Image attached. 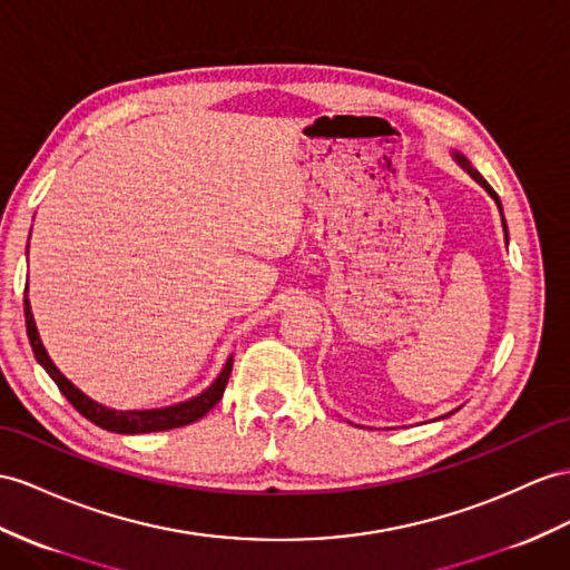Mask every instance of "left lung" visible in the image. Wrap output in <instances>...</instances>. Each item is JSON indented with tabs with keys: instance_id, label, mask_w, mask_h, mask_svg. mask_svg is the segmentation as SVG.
<instances>
[{
	"instance_id": "8db88e82",
	"label": "left lung",
	"mask_w": 570,
	"mask_h": 570,
	"mask_svg": "<svg viewBox=\"0 0 570 570\" xmlns=\"http://www.w3.org/2000/svg\"><path fill=\"white\" fill-rule=\"evenodd\" d=\"M455 158H458V164H460V166H462V168H464L466 173H470V175H472V178H474V180H476V183H479L481 187H484V189H487V193H489V195L493 197V202H495V204H499V212H501V216H503V207H501V199H499V195H495V193H493V187H491V185H489V183H487L484 178H481V175H479L476 170H472V166H470V164H466V158H464V156L455 154ZM503 230H505V240H508V226H505V218H503Z\"/></svg>"
}]
</instances>
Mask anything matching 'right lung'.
Here are the masks:
<instances>
[{
	"label": "right lung",
	"mask_w": 570,
	"mask_h": 570,
	"mask_svg": "<svg viewBox=\"0 0 570 570\" xmlns=\"http://www.w3.org/2000/svg\"><path fill=\"white\" fill-rule=\"evenodd\" d=\"M28 291V286H26ZM23 315H26V332H28V342H31L33 354L38 358V363L42 368L48 371V375L60 387L62 395L71 402L75 410L91 421V424L112 431V433H156V431H170V429H180L187 424H195L204 414H207L212 406L218 404V400L224 397V390L228 383V375L233 368V356L226 361L224 371L218 373L216 381L199 392L197 397L187 400V402H178V404H170V406H160V410H129V412H120V410H108V406L94 402L89 395H83V392L67 381V377L60 373V368L55 366L52 358L48 356L46 346L40 342V334L36 327V320L31 313V301L23 296Z\"/></svg>",
	"instance_id": "obj_1"
}]
</instances>
